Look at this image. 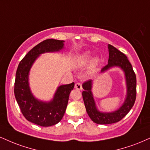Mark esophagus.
<instances>
[{
  "label": "esophagus",
  "mask_w": 150,
  "mask_h": 150,
  "mask_svg": "<svg viewBox=\"0 0 150 150\" xmlns=\"http://www.w3.org/2000/svg\"><path fill=\"white\" fill-rule=\"evenodd\" d=\"M75 88L77 90H82V84H80V83L77 82L76 84H75Z\"/></svg>",
  "instance_id": "34e87169"
}]
</instances>
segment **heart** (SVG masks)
<instances>
[{
    "label": "heart",
    "mask_w": 150,
    "mask_h": 150,
    "mask_svg": "<svg viewBox=\"0 0 150 150\" xmlns=\"http://www.w3.org/2000/svg\"><path fill=\"white\" fill-rule=\"evenodd\" d=\"M91 58V52L89 51L84 52V53H82L80 57L76 60V64L78 66H84L87 64L88 62L90 61ZM100 62V59L98 57H95L93 58L91 61V68H90V73H92L93 70H95V68L98 66V65Z\"/></svg>",
    "instance_id": "heart-1"
}]
</instances>
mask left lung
Returning <instances> with one entry per match:
<instances>
[{"label": "left lung", "instance_id": "8db88e82", "mask_svg": "<svg viewBox=\"0 0 150 150\" xmlns=\"http://www.w3.org/2000/svg\"><path fill=\"white\" fill-rule=\"evenodd\" d=\"M108 48L109 52L108 64L102 68L100 73H105L113 68L122 70L125 77L126 96L122 105L117 110L112 112L100 111L97 107L92 92L93 80H89L82 84L84 89L82 97L86 112L91 120L98 124H110L120 121L131 110L136 97V74L127 56L111 45H108Z\"/></svg>", "mask_w": 150, "mask_h": 150}]
</instances>
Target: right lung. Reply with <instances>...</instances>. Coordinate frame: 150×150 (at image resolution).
<instances>
[{"mask_svg":"<svg viewBox=\"0 0 150 150\" xmlns=\"http://www.w3.org/2000/svg\"><path fill=\"white\" fill-rule=\"evenodd\" d=\"M64 42L48 39L39 43L21 61L16 73L14 92L21 112L27 120L41 127L55 125L61 120L75 83L59 86L53 98L45 101L36 98L30 89V71L40 56L45 53L61 52L64 49Z\"/></svg>","mask_w":150,"mask_h":150,"instance_id":"obj_1","label":"right lung"}]
</instances>
